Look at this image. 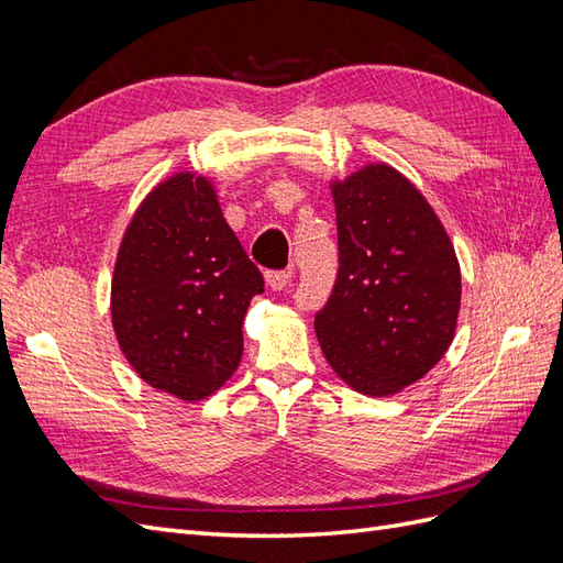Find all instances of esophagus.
Returning a JSON list of instances; mask_svg holds the SVG:
<instances>
[{"mask_svg": "<svg viewBox=\"0 0 563 563\" xmlns=\"http://www.w3.org/2000/svg\"><path fill=\"white\" fill-rule=\"evenodd\" d=\"M265 282L272 291H282L291 282V269H269L265 272Z\"/></svg>", "mask_w": 563, "mask_h": 563, "instance_id": "34e87169", "label": "esophagus"}]
</instances>
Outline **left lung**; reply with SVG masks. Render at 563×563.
<instances>
[{
    "label": "left lung",
    "mask_w": 563,
    "mask_h": 563,
    "mask_svg": "<svg viewBox=\"0 0 563 563\" xmlns=\"http://www.w3.org/2000/svg\"><path fill=\"white\" fill-rule=\"evenodd\" d=\"M338 277L314 314L340 380L366 397L397 395L446 354L460 312V265L418 187L389 164L331 183Z\"/></svg>",
    "instance_id": "8db88e82"
}]
</instances>
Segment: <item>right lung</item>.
<instances>
[{
  "mask_svg": "<svg viewBox=\"0 0 563 563\" xmlns=\"http://www.w3.org/2000/svg\"><path fill=\"white\" fill-rule=\"evenodd\" d=\"M263 286L213 183L174 174L141 201L117 251L110 312L119 350L150 387L207 399L240 366L242 323Z\"/></svg>",
  "mask_w": 563,
  "mask_h": 563,
  "instance_id": "obj_1",
  "label": "right lung"
}]
</instances>
